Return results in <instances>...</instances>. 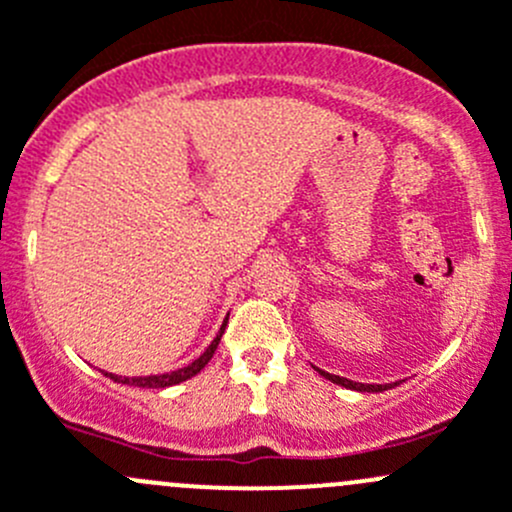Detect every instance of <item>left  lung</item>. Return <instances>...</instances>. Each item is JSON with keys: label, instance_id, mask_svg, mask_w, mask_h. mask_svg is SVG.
<instances>
[{"label": "left lung", "instance_id": "left-lung-1", "mask_svg": "<svg viewBox=\"0 0 512 512\" xmlns=\"http://www.w3.org/2000/svg\"><path fill=\"white\" fill-rule=\"evenodd\" d=\"M314 371H319V376H324V379L327 381H332V384H339V386H344V389H352V391H386V389H391V386H396V384H359V381H352V379H344V376H337V374H329V371H322V369H317V366H314Z\"/></svg>", "mask_w": 512, "mask_h": 512}]
</instances>
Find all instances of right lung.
Instances as JSON below:
<instances>
[{"instance_id":"obj_1","label":"right lung","mask_w":512,"mask_h":512,"mask_svg":"<svg viewBox=\"0 0 512 512\" xmlns=\"http://www.w3.org/2000/svg\"><path fill=\"white\" fill-rule=\"evenodd\" d=\"M227 317H230V314H227ZM227 317H225L223 327H220V332L215 334V339H213V342H210V347L205 349V352L200 354L198 359H193L188 366H183V369L168 371V374H151V376H118V374H108V371H103V374H106L108 379L116 381V384L141 386V389H168V386L183 384V381L193 379L195 374H200V371L205 369V364H208V361L213 359L215 349H218V344H220V337H223V332H225V327H227Z\"/></svg>"}]
</instances>
